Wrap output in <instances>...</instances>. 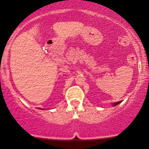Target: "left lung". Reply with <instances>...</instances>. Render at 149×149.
Wrapping results in <instances>:
<instances>
[{"instance_id": "8db88e82", "label": "left lung", "mask_w": 149, "mask_h": 149, "mask_svg": "<svg viewBox=\"0 0 149 149\" xmlns=\"http://www.w3.org/2000/svg\"><path fill=\"white\" fill-rule=\"evenodd\" d=\"M120 102H121V101H118V102H116V103H113V105H114V106H116V105L119 104V103H120Z\"/></svg>"}]
</instances>
